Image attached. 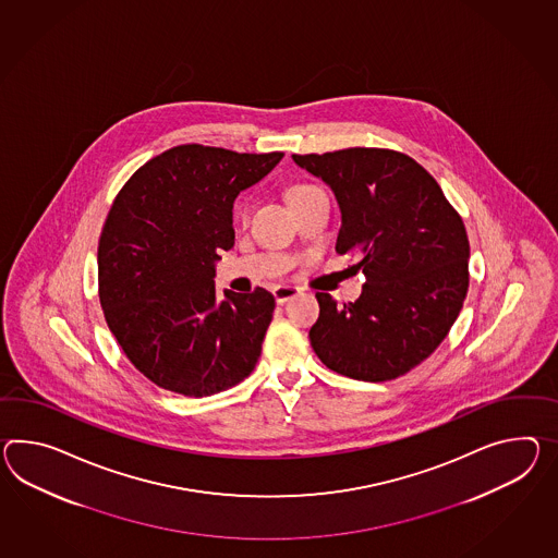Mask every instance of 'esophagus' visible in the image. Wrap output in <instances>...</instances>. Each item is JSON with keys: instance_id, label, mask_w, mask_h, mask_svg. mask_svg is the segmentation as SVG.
Returning a JSON list of instances; mask_svg holds the SVG:
<instances>
[{"instance_id": "1", "label": "esophagus", "mask_w": 558, "mask_h": 558, "mask_svg": "<svg viewBox=\"0 0 558 558\" xmlns=\"http://www.w3.org/2000/svg\"><path fill=\"white\" fill-rule=\"evenodd\" d=\"M272 292L276 302H278V304H284L288 300L294 299L296 294H300V288H296V286L280 284L276 286Z\"/></svg>"}]
</instances>
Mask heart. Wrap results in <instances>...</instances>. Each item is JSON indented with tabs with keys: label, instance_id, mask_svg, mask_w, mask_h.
Returning <instances> with one entry per match:
<instances>
[{
	"label": "heart",
	"instance_id": "1",
	"mask_svg": "<svg viewBox=\"0 0 558 558\" xmlns=\"http://www.w3.org/2000/svg\"><path fill=\"white\" fill-rule=\"evenodd\" d=\"M308 190H314L313 185H294V187H290V190H288V202H290L292 197H296L300 193H304V191ZM245 214H247V207H245V205H240V207H238V216L244 219Z\"/></svg>",
	"mask_w": 558,
	"mask_h": 558
}]
</instances>
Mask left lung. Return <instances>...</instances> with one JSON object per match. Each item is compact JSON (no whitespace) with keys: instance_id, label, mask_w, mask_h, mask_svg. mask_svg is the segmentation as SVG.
Wrapping results in <instances>:
<instances>
[{"instance_id":"left-lung-1","label":"left lung","mask_w":558,"mask_h":558,"mask_svg":"<svg viewBox=\"0 0 558 558\" xmlns=\"http://www.w3.org/2000/svg\"><path fill=\"white\" fill-rule=\"evenodd\" d=\"M340 207L339 254H359L367 282L337 306L318 292L314 353L356 380H391L417 367L448 337L468 294L470 242L460 214L422 165L391 149L292 155Z\"/></svg>"}]
</instances>
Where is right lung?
Segmentation results:
<instances>
[{
  "instance_id": "1",
  "label": "right lung",
  "mask_w": 558,
  "mask_h": 558,
  "mask_svg": "<svg viewBox=\"0 0 558 558\" xmlns=\"http://www.w3.org/2000/svg\"><path fill=\"white\" fill-rule=\"evenodd\" d=\"M282 157L179 145L119 191L98 242V296L126 359L157 387L207 397L256 367L274 296L226 290L218 302L214 276L235 240V197Z\"/></svg>"
}]
</instances>
